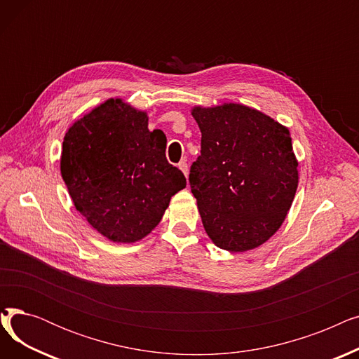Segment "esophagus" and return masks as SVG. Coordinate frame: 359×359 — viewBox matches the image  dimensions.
Returning <instances> with one entry per match:
<instances>
[{
    "instance_id": "34e87169",
    "label": "esophagus",
    "mask_w": 359,
    "mask_h": 359,
    "mask_svg": "<svg viewBox=\"0 0 359 359\" xmlns=\"http://www.w3.org/2000/svg\"><path fill=\"white\" fill-rule=\"evenodd\" d=\"M179 168L182 170L183 175L187 177V173H189V167H187V163H186V160H183V161H180V163H179Z\"/></svg>"
}]
</instances>
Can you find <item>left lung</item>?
Listing matches in <instances>:
<instances>
[{
    "label": "left lung",
    "mask_w": 359,
    "mask_h": 359,
    "mask_svg": "<svg viewBox=\"0 0 359 359\" xmlns=\"http://www.w3.org/2000/svg\"><path fill=\"white\" fill-rule=\"evenodd\" d=\"M201 156L189 183L206 234L219 249L252 250L284 222L298 186L288 128L256 109L194 107Z\"/></svg>",
    "instance_id": "8db88e82"
}]
</instances>
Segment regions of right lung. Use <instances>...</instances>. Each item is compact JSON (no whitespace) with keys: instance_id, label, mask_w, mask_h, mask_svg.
Instances as JSON below:
<instances>
[{"instance_id":"1","label":"right lung","mask_w":359,"mask_h":359,"mask_svg":"<svg viewBox=\"0 0 359 359\" xmlns=\"http://www.w3.org/2000/svg\"><path fill=\"white\" fill-rule=\"evenodd\" d=\"M165 135L145 111L109 99L65 134L61 175L77 211L115 243L144 238L186 177L165 158Z\"/></svg>"}]
</instances>
